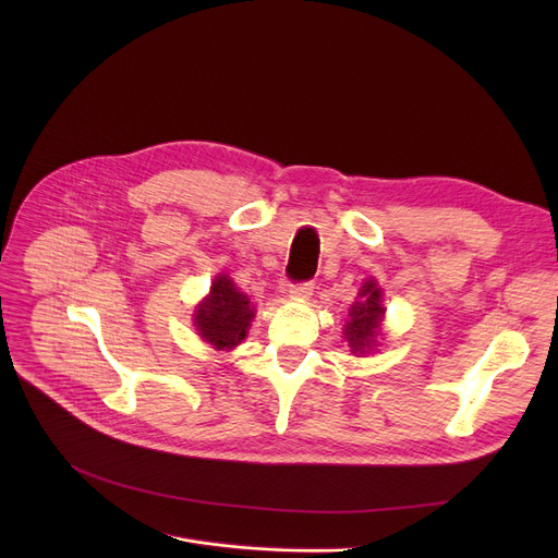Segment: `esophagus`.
<instances>
[{
  "label": "esophagus",
  "mask_w": 558,
  "mask_h": 558,
  "mask_svg": "<svg viewBox=\"0 0 558 558\" xmlns=\"http://www.w3.org/2000/svg\"><path fill=\"white\" fill-rule=\"evenodd\" d=\"M314 284L312 282H301V284H291L289 287V299L291 301H307L312 296Z\"/></svg>",
  "instance_id": "obj_1"
}]
</instances>
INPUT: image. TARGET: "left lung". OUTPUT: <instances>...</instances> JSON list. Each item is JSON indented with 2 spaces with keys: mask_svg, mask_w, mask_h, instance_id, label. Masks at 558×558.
<instances>
[{
  "mask_svg": "<svg viewBox=\"0 0 558 558\" xmlns=\"http://www.w3.org/2000/svg\"><path fill=\"white\" fill-rule=\"evenodd\" d=\"M385 291L375 278H366L360 287L355 303L348 310V320L343 326V339L348 341L350 355L366 357L375 353V348L383 339V320H385Z\"/></svg>",
  "mask_w": 558,
  "mask_h": 558,
  "instance_id": "left-lung-1",
  "label": "left lung"
}]
</instances>
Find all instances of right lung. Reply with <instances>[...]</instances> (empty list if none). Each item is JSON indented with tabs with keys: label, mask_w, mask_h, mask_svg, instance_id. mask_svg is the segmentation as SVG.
Returning <instances> with one entry per match:
<instances>
[{
	"label": "right lung",
	"mask_w": 558,
	"mask_h": 558,
	"mask_svg": "<svg viewBox=\"0 0 558 558\" xmlns=\"http://www.w3.org/2000/svg\"><path fill=\"white\" fill-rule=\"evenodd\" d=\"M253 318L255 307L251 299L228 274H217L208 296L194 307L192 324L201 341L230 353L246 339Z\"/></svg>",
	"instance_id": "right-lung-1"
}]
</instances>
